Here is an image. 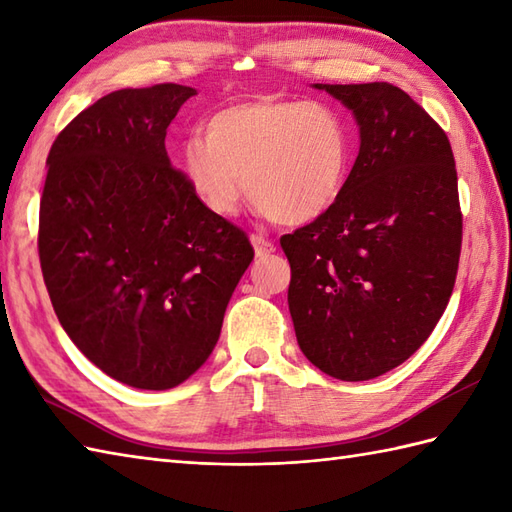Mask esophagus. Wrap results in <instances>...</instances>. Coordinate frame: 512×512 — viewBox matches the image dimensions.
<instances>
[{
  "mask_svg": "<svg viewBox=\"0 0 512 512\" xmlns=\"http://www.w3.org/2000/svg\"><path fill=\"white\" fill-rule=\"evenodd\" d=\"M250 244H253L257 257H266L275 250L273 242H268V239L262 237V235H250Z\"/></svg>",
  "mask_w": 512,
  "mask_h": 512,
  "instance_id": "34e87169",
  "label": "esophagus"
}]
</instances>
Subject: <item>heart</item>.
<instances>
[{
    "label": "heart",
    "instance_id": "b5f03b06",
    "mask_svg": "<svg viewBox=\"0 0 512 512\" xmlns=\"http://www.w3.org/2000/svg\"><path fill=\"white\" fill-rule=\"evenodd\" d=\"M352 127L334 105L257 96L213 112L184 140L180 173L206 209L239 211L246 193L281 224H308L341 198Z\"/></svg>",
    "mask_w": 512,
    "mask_h": 512
}]
</instances>
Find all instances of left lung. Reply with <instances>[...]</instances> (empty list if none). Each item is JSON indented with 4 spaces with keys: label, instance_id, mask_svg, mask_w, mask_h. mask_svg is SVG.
Returning <instances> with one entry per match:
<instances>
[{
    "label": "left lung",
    "instance_id": "left-lung-1",
    "mask_svg": "<svg viewBox=\"0 0 512 512\" xmlns=\"http://www.w3.org/2000/svg\"><path fill=\"white\" fill-rule=\"evenodd\" d=\"M352 112L358 156L341 198L281 237L301 352L332 378L369 380L405 363L436 328L462 246L447 134L391 83H314Z\"/></svg>",
    "mask_w": 512,
    "mask_h": 512
}]
</instances>
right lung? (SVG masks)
Here are the masks:
<instances>
[{"mask_svg":"<svg viewBox=\"0 0 512 512\" xmlns=\"http://www.w3.org/2000/svg\"><path fill=\"white\" fill-rule=\"evenodd\" d=\"M195 94H107L46 160L39 259L52 308L85 358L136 389L178 387L206 363L255 255L169 162L167 127Z\"/></svg>","mask_w":512,"mask_h":512,"instance_id":"obj_1","label":"right lung"}]
</instances>
